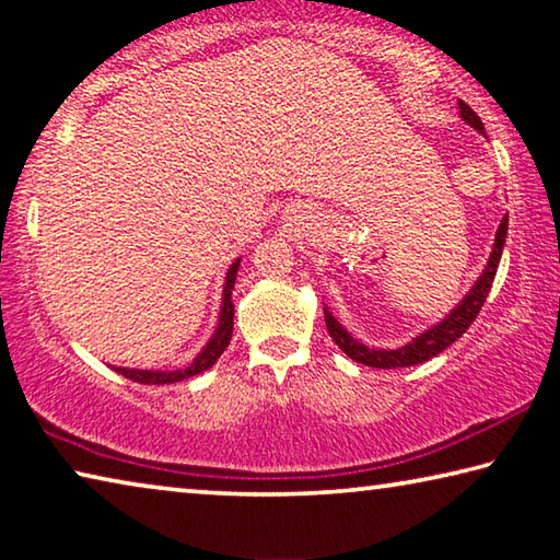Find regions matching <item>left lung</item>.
<instances>
[{
  "label": "left lung",
  "mask_w": 560,
  "mask_h": 560,
  "mask_svg": "<svg viewBox=\"0 0 560 560\" xmlns=\"http://www.w3.org/2000/svg\"><path fill=\"white\" fill-rule=\"evenodd\" d=\"M459 118L464 122H469L474 130H479L481 136H485V122L479 120L477 113H474L467 103L459 101ZM506 232H509V214L501 220L497 236H494V246H491V254H489V261L485 271L479 273V279L474 281V287L467 291V296H464L457 306H454L447 316H444L440 324L430 326L428 330H422L420 336H415L410 343H405L400 348H371L365 343H360L353 336L348 334L343 328V324L330 314L328 308H324V316H326V328L330 338L336 340L338 348L343 350L348 358H353L355 363H363L368 368H410L417 363H424V360H430L434 355H440L444 348H450L454 340H457L464 330H467L474 318L479 316L481 306H485V301L489 296V289L491 283H494L497 277V269H499V261H501V252H504V244H506Z\"/></svg>",
  "instance_id": "obj_1"
}]
</instances>
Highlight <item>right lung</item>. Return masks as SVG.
<instances>
[{
	"instance_id": "right-lung-1",
	"label": "right lung",
	"mask_w": 560,
	"mask_h": 560,
	"mask_svg": "<svg viewBox=\"0 0 560 560\" xmlns=\"http://www.w3.org/2000/svg\"><path fill=\"white\" fill-rule=\"evenodd\" d=\"M240 261L234 259L232 267L226 269L224 277V291H222V306H220V318H217V328L212 338L207 340V346L197 353V358L189 363L187 368H179V371H138V368H113V371L120 373L122 377H128L132 383H143V385H170V383H179L187 381V377L200 375L207 368H212L217 363L226 346L232 340V326H234V303H232V289H234V279L236 271H240Z\"/></svg>"
}]
</instances>
